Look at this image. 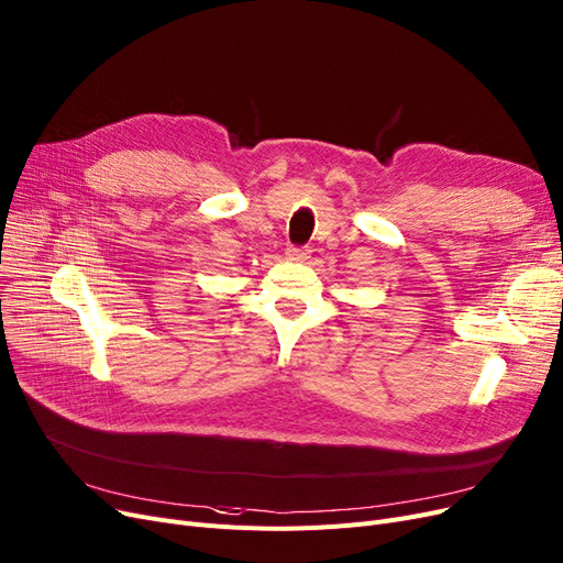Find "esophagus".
Here are the masks:
<instances>
[{
	"mask_svg": "<svg viewBox=\"0 0 563 563\" xmlns=\"http://www.w3.org/2000/svg\"><path fill=\"white\" fill-rule=\"evenodd\" d=\"M285 255H287L289 260H306V257H308V253H306L303 249H299V246H289Z\"/></svg>",
	"mask_w": 563,
	"mask_h": 563,
	"instance_id": "obj_1",
	"label": "esophagus"
}]
</instances>
